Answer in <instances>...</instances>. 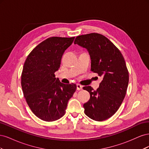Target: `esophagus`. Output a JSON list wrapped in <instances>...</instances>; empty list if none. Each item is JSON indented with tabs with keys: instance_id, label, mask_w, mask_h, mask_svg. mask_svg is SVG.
Masks as SVG:
<instances>
[{
	"instance_id": "1",
	"label": "esophagus",
	"mask_w": 149,
	"mask_h": 149,
	"mask_svg": "<svg viewBox=\"0 0 149 149\" xmlns=\"http://www.w3.org/2000/svg\"><path fill=\"white\" fill-rule=\"evenodd\" d=\"M76 89H77V90H78V91H79V90H81L83 89V86L81 85L77 84H76Z\"/></svg>"
}]
</instances>
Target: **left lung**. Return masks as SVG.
I'll return each mask as SVG.
<instances>
[{"instance_id": "1", "label": "left lung", "mask_w": 149, "mask_h": 149, "mask_svg": "<svg viewBox=\"0 0 149 149\" xmlns=\"http://www.w3.org/2000/svg\"><path fill=\"white\" fill-rule=\"evenodd\" d=\"M74 43L87 49L91 71L102 78L96 91L90 86L83 88L90 94L89 100L83 105L84 113L94 120H106L118 110L127 91L129 73L124 58L119 49L101 34L78 36Z\"/></svg>"}]
</instances>
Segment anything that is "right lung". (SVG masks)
<instances>
[{
    "label": "right lung",
    "instance_id": "1",
    "mask_svg": "<svg viewBox=\"0 0 149 149\" xmlns=\"http://www.w3.org/2000/svg\"><path fill=\"white\" fill-rule=\"evenodd\" d=\"M74 37H50L40 43L26 58L21 76L24 97L33 113L45 121H55L65 114L75 84L55 78L63 55Z\"/></svg>",
    "mask_w": 149,
    "mask_h": 149
}]
</instances>
